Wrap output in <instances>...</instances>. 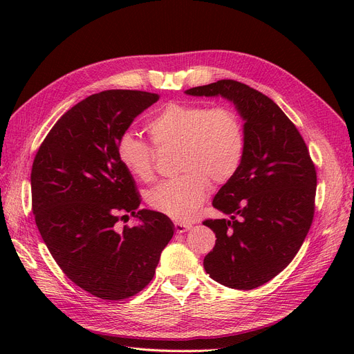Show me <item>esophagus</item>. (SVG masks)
Returning a JSON list of instances; mask_svg holds the SVG:
<instances>
[{
  "label": "esophagus",
  "instance_id": "obj_1",
  "mask_svg": "<svg viewBox=\"0 0 354 354\" xmlns=\"http://www.w3.org/2000/svg\"><path fill=\"white\" fill-rule=\"evenodd\" d=\"M191 228H192V225H189V224H182V222H175V231H176L178 234L187 232V231H189Z\"/></svg>",
  "mask_w": 354,
  "mask_h": 354
}]
</instances>
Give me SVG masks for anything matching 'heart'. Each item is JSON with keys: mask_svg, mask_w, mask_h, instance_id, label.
Segmentation results:
<instances>
[{"mask_svg": "<svg viewBox=\"0 0 354 354\" xmlns=\"http://www.w3.org/2000/svg\"><path fill=\"white\" fill-rule=\"evenodd\" d=\"M158 149H179L180 176L165 180L147 192L152 209L175 221H189L205 202L211 180L228 182L239 169L245 151L244 124L228 106L167 103L147 123ZM118 159L140 182L155 176L153 147L132 132L118 142Z\"/></svg>", "mask_w": 354, "mask_h": 354, "instance_id": "b5f03b06", "label": "heart"}]
</instances>
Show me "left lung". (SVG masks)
<instances>
[{
	"mask_svg": "<svg viewBox=\"0 0 354 354\" xmlns=\"http://www.w3.org/2000/svg\"><path fill=\"white\" fill-rule=\"evenodd\" d=\"M185 93L224 97L244 120L243 162L212 201L230 219L203 221L216 236L203 268L225 287L257 288L292 261L311 227L317 187L314 163L294 123L258 90L219 80Z\"/></svg>",
	"mask_w": 354,
	"mask_h": 354,
	"instance_id": "obj_1",
	"label": "left lung"
}]
</instances>
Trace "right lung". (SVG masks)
Here are the masks:
<instances>
[{
	"mask_svg": "<svg viewBox=\"0 0 354 354\" xmlns=\"http://www.w3.org/2000/svg\"><path fill=\"white\" fill-rule=\"evenodd\" d=\"M156 93L106 90L73 106L37 152L32 214L55 263L70 280L103 300H123L155 275L174 236L166 215L139 209L136 185L118 159V142ZM132 214L140 224L117 228Z\"/></svg>",
	"mask_w": 354,
	"mask_h": 354,
	"instance_id": "add662e5",
	"label": "right lung"
}]
</instances>
